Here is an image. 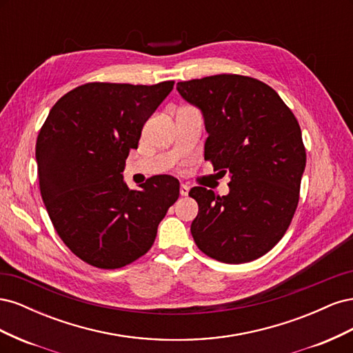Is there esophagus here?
<instances>
[{"label": "esophagus", "mask_w": 353, "mask_h": 353, "mask_svg": "<svg viewBox=\"0 0 353 353\" xmlns=\"http://www.w3.org/2000/svg\"><path fill=\"white\" fill-rule=\"evenodd\" d=\"M188 191H190V187H188V185L181 184V187H179V194H181V196H188Z\"/></svg>", "instance_id": "esophagus-1"}]
</instances>
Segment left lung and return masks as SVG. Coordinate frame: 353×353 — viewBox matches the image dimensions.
<instances>
[{"mask_svg": "<svg viewBox=\"0 0 353 353\" xmlns=\"http://www.w3.org/2000/svg\"><path fill=\"white\" fill-rule=\"evenodd\" d=\"M176 90L205 119V159L230 175L227 196L190 190L199 205L191 223L197 248L225 263L258 259L283 239L297 208L306 165L301 126L254 78L223 73L178 82Z\"/></svg>", "mask_w": 353, "mask_h": 353, "instance_id": "8db88e82", "label": "left lung"}]
</instances>
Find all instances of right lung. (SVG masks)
Masks as SVG:
<instances>
[{"label":"right lung","mask_w":353,"mask_h":353,"mask_svg":"<svg viewBox=\"0 0 353 353\" xmlns=\"http://www.w3.org/2000/svg\"><path fill=\"white\" fill-rule=\"evenodd\" d=\"M174 88L91 82L52 105L35 148L42 200L60 239L79 259L116 270L145 254L179 196L170 175L140 190L123 181L125 160L144 123Z\"/></svg>","instance_id":"1"}]
</instances>
